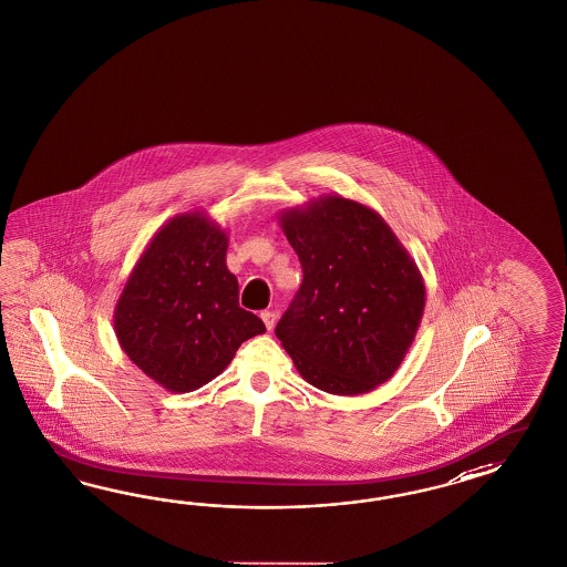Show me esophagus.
<instances>
[{
  "mask_svg": "<svg viewBox=\"0 0 567 567\" xmlns=\"http://www.w3.org/2000/svg\"><path fill=\"white\" fill-rule=\"evenodd\" d=\"M260 319H262L265 327L271 331L274 324H276V312L274 310H265V312H260Z\"/></svg>",
  "mask_w": 567,
  "mask_h": 567,
  "instance_id": "1",
  "label": "esophagus"
}]
</instances>
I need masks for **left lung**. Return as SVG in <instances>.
Returning a JSON list of instances; mask_svg holds the SVG:
<instances>
[{
    "instance_id": "8db88e82",
    "label": "left lung",
    "mask_w": 567,
    "mask_h": 567,
    "mask_svg": "<svg viewBox=\"0 0 567 567\" xmlns=\"http://www.w3.org/2000/svg\"><path fill=\"white\" fill-rule=\"evenodd\" d=\"M302 286L277 340L312 388L358 395L389 381L416 338L424 281L377 210L323 195L279 213Z\"/></svg>"
}]
</instances>
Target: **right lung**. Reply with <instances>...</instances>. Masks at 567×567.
I'll return each mask as SVG.
<instances>
[{
    "label": "right lung",
    "instance_id": "obj_1",
    "mask_svg": "<svg viewBox=\"0 0 567 567\" xmlns=\"http://www.w3.org/2000/svg\"><path fill=\"white\" fill-rule=\"evenodd\" d=\"M227 234L203 210L172 217L146 244L114 310L115 338L157 385L186 393L226 371L244 341L265 333L238 305Z\"/></svg>",
    "mask_w": 567,
    "mask_h": 567
}]
</instances>
